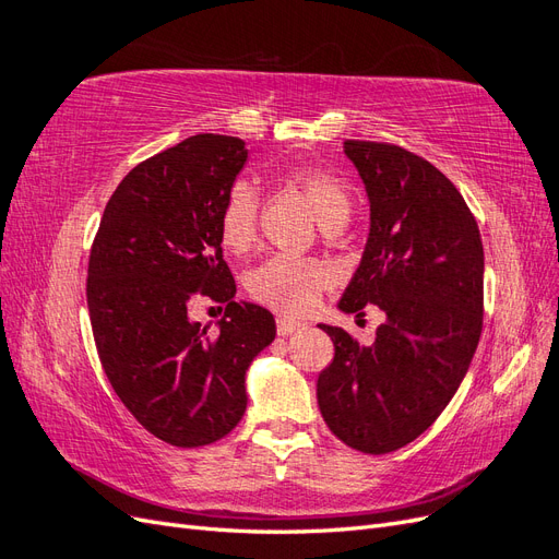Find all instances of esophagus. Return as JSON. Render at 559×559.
Listing matches in <instances>:
<instances>
[{
    "label": "esophagus",
    "instance_id": "obj_1",
    "mask_svg": "<svg viewBox=\"0 0 559 559\" xmlns=\"http://www.w3.org/2000/svg\"><path fill=\"white\" fill-rule=\"evenodd\" d=\"M302 324L300 321H294V319H286V317H277V333L280 335H292L296 331H300Z\"/></svg>",
    "mask_w": 559,
    "mask_h": 559
}]
</instances>
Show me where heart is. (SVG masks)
<instances>
[{
    "instance_id": "obj_1",
    "label": "heart",
    "mask_w": 559,
    "mask_h": 559,
    "mask_svg": "<svg viewBox=\"0 0 559 559\" xmlns=\"http://www.w3.org/2000/svg\"><path fill=\"white\" fill-rule=\"evenodd\" d=\"M282 179L308 198L319 224L343 228L352 214V195L347 183L314 167H289ZM259 228V191L247 179L235 181L218 216V235L233 253H245L257 242ZM331 267L319 261L294 257H275L249 275V292L270 308L292 314L308 312L319 294L331 284Z\"/></svg>"
}]
</instances>
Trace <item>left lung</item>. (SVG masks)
Listing matches in <instances>:
<instances>
[{"mask_svg": "<svg viewBox=\"0 0 559 559\" xmlns=\"http://www.w3.org/2000/svg\"><path fill=\"white\" fill-rule=\"evenodd\" d=\"M370 205L368 240L343 292L345 314L378 306L376 341L359 345L319 324L335 347L317 380L321 417L368 454L425 433L460 389L483 331L485 253L476 218L454 183L394 144H343Z\"/></svg>", "mask_w": 559, "mask_h": 559, "instance_id": "8db88e82", "label": "left lung"}]
</instances>
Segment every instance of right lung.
Returning a JSON list of instances; mask_svg holds the SVG:
<instances>
[{
  "label": "right lung",
  "mask_w": 559,
  "mask_h": 559,
  "mask_svg": "<svg viewBox=\"0 0 559 559\" xmlns=\"http://www.w3.org/2000/svg\"><path fill=\"white\" fill-rule=\"evenodd\" d=\"M249 148L195 134L140 163L109 198L88 263L99 361L126 408L160 441L210 445L247 411V370L275 341V317L235 300L218 216ZM205 293L227 302L212 330L188 317Z\"/></svg>",
  "instance_id": "1"
}]
</instances>
